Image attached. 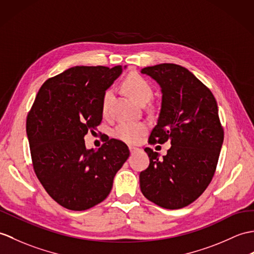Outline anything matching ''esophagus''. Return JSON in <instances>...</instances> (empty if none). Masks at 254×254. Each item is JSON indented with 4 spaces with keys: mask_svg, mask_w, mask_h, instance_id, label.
I'll use <instances>...</instances> for the list:
<instances>
[{
    "mask_svg": "<svg viewBox=\"0 0 254 254\" xmlns=\"http://www.w3.org/2000/svg\"><path fill=\"white\" fill-rule=\"evenodd\" d=\"M128 149H129V152H131V154H134L135 151L138 150V148H136V147H133V146H129Z\"/></svg>",
    "mask_w": 254,
    "mask_h": 254,
    "instance_id": "1",
    "label": "esophagus"
}]
</instances>
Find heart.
Returning <instances> with one entry per match:
<instances>
[{"label":"heart","instance_id":"1","mask_svg":"<svg viewBox=\"0 0 254 254\" xmlns=\"http://www.w3.org/2000/svg\"><path fill=\"white\" fill-rule=\"evenodd\" d=\"M122 88L127 95L139 105L149 102L152 97V88L143 76L137 73H129L122 82ZM113 92L107 90L103 95L102 110L107 113ZM147 132V126L143 122H121L114 129V136L118 139L135 144L140 140Z\"/></svg>","mask_w":254,"mask_h":254}]
</instances>
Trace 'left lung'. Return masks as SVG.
Listing matches in <instances>:
<instances>
[{
    "label": "left lung",
    "instance_id": "1",
    "mask_svg": "<svg viewBox=\"0 0 254 254\" xmlns=\"http://www.w3.org/2000/svg\"><path fill=\"white\" fill-rule=\"evenodd\" d=\"M161 87L162 100L150 144L171 141L167 155L145 148L149 166L139 174L140 190L151 202L175 210L193 202L213 178L224 131L216 100L190 70L175 64L141 69Z\"/></svg>",
    "mask_w": 254,
    "mask_h": 254
}]
</instances>
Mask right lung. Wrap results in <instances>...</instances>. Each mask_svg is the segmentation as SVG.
<instances>
[{
    "instance_id": "1",
    "label": "right lung",
    "mask_w": 254,
    "mask_h": 254,
    "mask_svg": "<svg viewBox=\"0 0 254 254\" xmlns=\"http://www.w3.org/2000/svg\"><path fill=\"white\" fill-rule=\"evenodd\" d=\"M126 68V67H125ZM121 66H75L46 80L27 117L34 172L62 207L83 211L107 198L116 173L129 156L115 138L86 149L84 136L102 122V99Z\"/></svg>"
}]
</instances>
